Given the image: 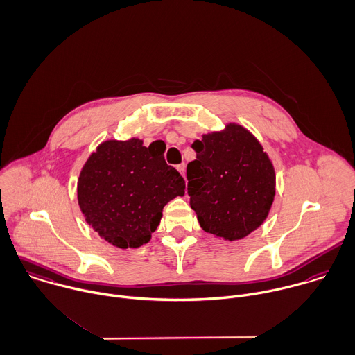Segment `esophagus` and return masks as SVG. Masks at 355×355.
Instances as JSON below:
<instances>
[{"mask_svg": "<svg viewBox=\"0 0 355 355\" xmlns=\"http://www.w3.org/2000/svg\"><path fill=\"white\" fill-rule=\"evenodd\" d=\"M176 168H178V171L182 173V176L184 178V176H186V164H184V162H183V164H179Z\"/></svg>", "mask_w": 355, "mask_h": 355, "instance_id": "esophagus-1", "label": "esophagus"}]
</instances>
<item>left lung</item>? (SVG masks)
Returning a JSON list of instances; mask_svg holds the SVG:
<instances>
[{"mask_svg": "<svg viewBox=\"0 0 355 355\" xmlns=\"http://www.w3.org/2000/svg\"><path fill=\"white\" fill-rule=\"evenodd\" d=\"M191 147L197 158L187 165V191L202 230L229 241L256 230L275 196L274 168L257 139L230 123Z\"/></svg>", "mask_w": 355, "mask_h": 355, "instance_id": "obj_1", "label": "left lung"}]
</instances>
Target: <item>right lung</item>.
<instances>
[{"label": "right lung", "mask_w": 355, "mask_h": 355, "mask_svg": "<svg viewBox=\"0 0 355 355\" xmlns=\"http://www.w3.org/2000/svg\"><path fill=\"white\" fill-rule=\"evenodd\" d=\"M184 179L165 162L164 148L139 139L102 143L78 179V204L89 226L122 249L147 243L164 207L184 196Z\"/></svg>", "instance_id": "right-lung-1"}]
</instances>
